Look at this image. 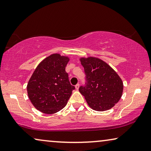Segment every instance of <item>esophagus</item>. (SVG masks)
I'll use <instances>...</instances> for the list:
<instances>
[{"instance_id": "1", "label": "esophagus", "mask_w": 151, "mask_h": 151, "mask_svg": "<svg viewBox=\"0 0 151 151\" xmlns=\"http://www.w3.org/2000/svg\"><path fill=\"white\" fill-rule=\"evenodd\" d=\"M79 87H80V84H77L76 85V90H78L79 89Z\"/></svg>"}]
</instances>
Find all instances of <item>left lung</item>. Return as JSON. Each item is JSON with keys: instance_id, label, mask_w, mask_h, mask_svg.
<instances>
[{"instance_id": "left-lung-1", "label": "left lung", "mask_w": 151, "mask_h": 151, "mask_svg": "<svg viewBox=\"0 0 151 151\" xmlns=\"http://www.w3.org/2000/svg\"><path fill=\"white\" fill-rule=\"evenodd\" d=\"M86 74L84 86L79 91L87 104L96 111L110 110L121 99L123 91L122 80L110 65L99 58H81Z\"/></svg>"}]
</instances>
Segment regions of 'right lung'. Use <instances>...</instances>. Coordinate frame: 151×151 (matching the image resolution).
Segmentation results:
<instances>
[{
	"mask_svg": "<svg viewBox=\"0 0 151 151\" xmlns=\"http://www.w3.org/2000/svg\"><path fill=\"white\" fill-rule=\"evenodd\" d=\"M69 60L67 56L53 54L37 67L27 85L28 97L37 110L54 114L66 106L75 89L65 71Z\"/></svg>",
	"mask_w": 151,
	"mask_h": 151,
	"instance_id": "right-lung-1",
	"label": "right lung"
}]
</instances>
